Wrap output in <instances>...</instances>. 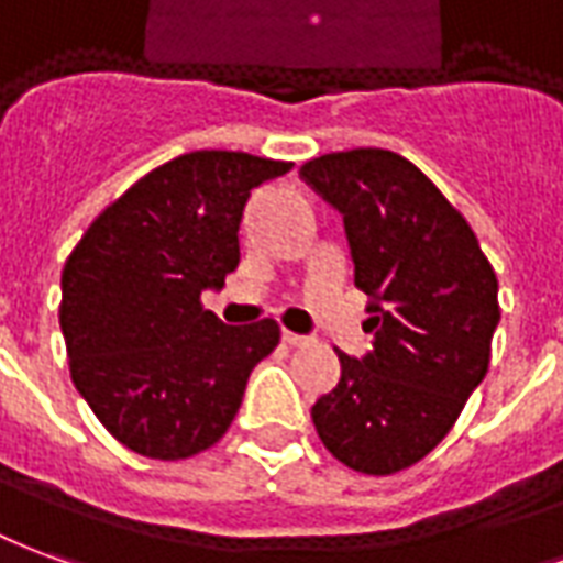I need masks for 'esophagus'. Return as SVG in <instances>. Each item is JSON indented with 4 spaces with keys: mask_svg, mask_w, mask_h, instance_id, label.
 Returning <instances> with one entry per match:
<instances>
[{
    "mask_svg": "<svg viewBox=\"0 0 563 563\" xmlns=\"http://www.w3.org/2000/svg\"><path fill=\"white\" fill-rule=\"evenodd\" d=\"M282 339H285V344H290V347H306V344L311 342L309 335H299V332H290V330L282 332Z\"/></svg>",
    "mask_w": 563,
    "mask_h": 563,
    "instance_id": "obj_1",
    "label": "esophagus"
}]
</instances>
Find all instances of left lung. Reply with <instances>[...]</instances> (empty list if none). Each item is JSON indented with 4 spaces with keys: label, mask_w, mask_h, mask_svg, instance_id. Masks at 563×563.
Wrapping results in <instances>:
<instances>
[{
    "label": "left lung",
    "mask_w": 563,
    "mask_h": 563,
    "mask_svg": "<svg viewBox=\"0 0 563 563\" xmlns=\"http://www.w3.org/2000/svg\"><path fill=\"white\" fill-rule=\"evenodd\" d=\"M299 174L342 212L375 332L363 360L335 351L342 377L311 420L342 465L387 477L444 441L489 372L498 276L465 216L396 152H330Z\"/></svg>",
    "instance_id": "8db88e82"
}]
</instances>
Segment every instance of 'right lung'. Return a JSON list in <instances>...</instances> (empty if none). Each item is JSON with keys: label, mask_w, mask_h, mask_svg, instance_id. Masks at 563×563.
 Returning <instances> with one entry per match:
<instances>
[{"label": "right lung", "mask_w": 563, "mask_h": 563, "mask_svg": "<svg viewBox=\"0 0 563 563\" xmlns=\"http://www.w3.org/2000/svg\"><path fill=\"white\" fill-rule=\"evenodd\" d=\"M294 164L200 150L155 167L80 236L63 269L59 327L77 393L119 444L176 462L231 429L273 318L224 327L200 294L240 264L242 209Z\"/></svg>", "instance_id": "add662e5"}]
</instances>
